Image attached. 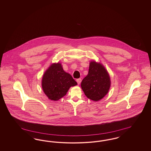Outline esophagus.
Wrapping results in <instances>:
<instances>
[{
  "instance_id": "34e87169",
  "label": "esophagus",
  "mask_w": 151,
  "mask_h": 151,
  "mask_svg": "<svg viewBox=\"0 0 151 151\" xmlns=\"http://www.w3.org/2000/svg\"><path fill=\"white\" fill-rule=\"evenodd\" d=\"M76 81H77V83H78V85H79L80 84V83H81V79H78L76 80Z\"/></svg>"
}]
</instances>
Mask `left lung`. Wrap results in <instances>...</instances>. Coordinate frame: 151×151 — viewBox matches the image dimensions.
<instances>
[{"label": "left lung", "mask_w": 151, "mask_h": 151, "mask_svg": "<svg viewBox=\"0 0 151 151\" xmlns=\"http://www.w3.org/2000/svg\"><path fill=\"white\" fill-rule=\"evenodd\" d=\"M110 86V77L104 65L91 61L88 73L81 83L85 95L91 100L99 101L108 93Z\"/></svg>", "instance_id": "8db88e82"}]
</instances>
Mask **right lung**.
<instances>
[{
    "label": "right lung",
    "instance_id": "right-lung-1",
    "mask_svg": "<svg viewBox=\"0 0 151 151\" xmlns=\"http://www.w3.org/2000/svg\"><path fill=\"white\" fill-rule=\"evenodd\" d=\"M41 85L48 99L56 101L64 97L71 86L78 84L70 73L65 72L62 64L58 62L52 63L44 72Z\"/></svg>",
    "mask_w": 151,
    "mask_h": 151
}]
</instances>
